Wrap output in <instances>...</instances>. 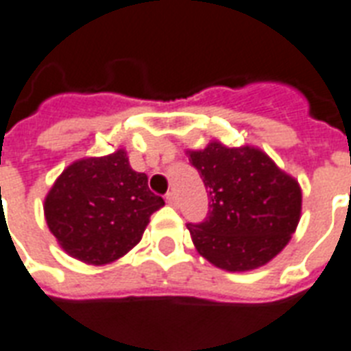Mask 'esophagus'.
Instances as JSON below:
<instances>
[{"label": "esophagus", "mask_w": 351, "mask_h": 351, "mask_svg": "<svg viewBox=\"0 0 351 351\" xmlns=\"http://www.w3.org/2000/svg\"><path fill=\"white\" fill-rule=\"evenodd\" d=\"M165 202H167L169 206H176V195L173 193V191L165 195Z\"/></svg>", "instance_id": "obj_1"}]
</instances>
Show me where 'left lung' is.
Instances as JSON below:
<instances>
[{
  "label": "left lung",
  "mask_w": 351,
  "mask_h": 351,
  "mask_svg": "<svg viewBox=\"0 0 351 351\" xmlns=\"http://www.w3.org/2000/svg\"><path fill=\"white\" fill-rule=\"evenodd\" d=\"M187 156L210 197L204 223L187 224L197 252L228 272L254 271L276 258L300 223L298 180L252 145L210 141Z\"/></svg>",
  "instance_id": "8db88e82"
}]
</instances>
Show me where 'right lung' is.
Wrapping results in <instances>:
<instances>
[{
	"label": "right lung",
	"mask_w": 351,
	"mask_h": 351,
	"mask_svg": "<svg viewBox=\"0 0 351 351\" xmlns=\"http://www.w3.org/2000/svg\"><path fill=\"white\" fill-rule=\"evenodd\" d=\"M134 171L125 149L68 165L44 200L47 228L71 258L106 265L141 241L149 219L164 206Z\"/></svg>",
	"instance_id": "add662e5"
}]
</instances>
